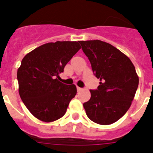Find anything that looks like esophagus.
Instances as JSON below:
<instances>
[{
  "label": "esophagus",
  "instance_id": "esophagus-1",
  "mask_svg": "<svg viewBox=\"0 0 153 153\" xmlns=\"http://www.w3.org/2000/svg\"><path fill=\"white\" fill-rule=\"evenodd\" d=\"M77 91H78V92H79V91H82V88H79V87H77Z\"/></svg>",
  "mask_w": 153,
  "mask_h": 153
}]
</instances>
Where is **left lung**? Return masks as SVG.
I'll return each instance as SVG.
<instances>
[{"label":"left lung","instance_id":"obj_1","mask_svg":"<svg viewBox=\"0 0 153 153\" xmlns=\"http://www.w3.org/2000/svg\"><path fill=\"white\" fill-rule=\"evenodd\" d=\"M94 75L100 82L90 90L91 99L83 104L88 118L99 125H111L129 109L139 84L131 59L116 48L100 40L81 41Z\"/></svg>","mask_w":153,"mask_h":153}]
</instances>
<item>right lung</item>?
Returning <instances> with one entry per match:
<instances>
[{"label": "right lung", "instance_id": "1", "mask_svg": "<svg viewBox=\"0 0 153 153\" xmlns=\"http://www.w3.org/2000/svg\"><path fill=\"white\" fill-rule=\"evenodd\" d=\"M81 49L77 41L47 43L24 56L17 71L19 93L27 109L42 122L62 118L75 97V85L57 79L72 56Z\"/></svg>", "mask_w": 153, "mask_h": 153}]
</instances>
